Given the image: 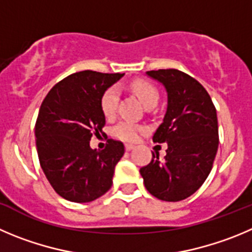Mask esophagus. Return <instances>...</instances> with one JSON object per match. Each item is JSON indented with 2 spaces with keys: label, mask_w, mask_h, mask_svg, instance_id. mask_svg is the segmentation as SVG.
<instances>
[{
  "label": "esophagus",
  "mask_w": 252,
  "mask_h": 252,
  "mask_svg": "<svg viewBox=\"0 0 252 252\" xmlns=\"http://www.w3.org/2000/svg\"><path fill=\"white\" fill-rule=\"evenodd\" d=\"M134 148L133 144H126V152H129V150H131Z\"/></svg>",
  "instance_id": "1"
}]
</instances>
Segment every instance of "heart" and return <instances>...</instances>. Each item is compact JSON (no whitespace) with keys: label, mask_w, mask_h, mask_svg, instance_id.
<instances>
[{"label":"heart","mask_w":252,"mask_h":252,"mask_svg":"<svg viewBox=\"0 0 252 252\" xmlns=\"http://www.w3.org/2000/svg\"><path fill=\"white\" fill-rule=\"evenodd\" d=\"M131 88L145 108L152 104L157 105L159 99V93L158 89L155 88L153 84L145 81H135ZM118 102L119 91L117 87H109L103 92L102 97H100V109H102V113L104 114L105 118L114 117L115 113H117V108H118ZM140 130H142V128L137 124L131 123V122H121L113 128L112 133L115 138L124 140V142H134V140H137Z\"/></svg>","instance_id":"b5f03b06"}]
</instances>
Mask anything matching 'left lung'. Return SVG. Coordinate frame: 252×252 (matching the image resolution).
Segmentation results:
<instances>
[{"instance_id": "8db88e82", "label": "left lung", "mask_w": 252, "mask_h": 252, "mask_svg": "<svg viewBox=\"0 0 252 252\" xmlns=\"http://www.w3.org/2000/svg\"><path fill=\"white\" fill-rule=\"evenodd\" d=\"M147 74L160 82L168 94L163 123L153 135V142L168 143V149L164 160L159 153H153L140 174L153 196L184 200L203 185L213 168L219 147L215 105L206 89L182 70H149Z\"/></svg>"}]
</instances>
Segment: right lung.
<instances>
[{
  "instance_id": "obj_1",
  "label": "right lung",
  "mask_w": 252,
  "mask_h": 252,
  "mask_svg": "<svg viewBox=\"0 0 252 252\" xmlns=\"http://www.w3.org/2000/svg\"><path fill=\"white\" fill-rule=\"evenodd\" d=\"M121 73L82 70L58 82L42 102L34 135L41 168L55 191L73 203H89L110 189L114 168L124 145L108 139L105 149H92L100 137L105 117L103 92L123 77Z\"/></svg>"
}]
</instances>
